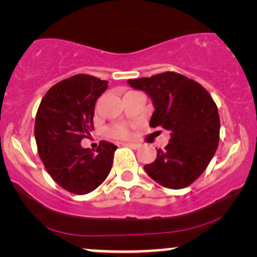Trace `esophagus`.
Wrapping results in <instances>:
<instances>
[{
	"instance_id": "34e87169",
	"label": "esophagus",
	"mask_w": 257,
	"mask_h": 257,
	"mask_svg": "<svg viewBox=\"0 0 257 257\" xmlns=\"http://www.w3.org/2000/svg\"><path fill=\"white\" fill-rule=\"evenodd\" d=\"M123 146L132 148V149H138V148H140V144L138 143H130V142H127V143H123Z\"/></svg>"
}]
</instances>
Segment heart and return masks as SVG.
Returning <instances> with one entry per match:
<instances>
[{
    "label": "heart",
    "mask_w": 257,
    "mask_h": 257,
    "mask_svg": "<svg viewBox=\"0 0 257 257\" xmlns=\"http://www.w3.org/2000/svg\"><path fill=\"white\" fill-rule=\"evenodd\" d=\"M109 134L115 138H127L130 136V128L123 123H119L109 128Z\"/></svg>",
    "instance_id": "heart-1"
}]
</instances>
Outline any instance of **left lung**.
Instances as JSON below:
<instances>
[{"label":"left lung","instance_id":"left-lung-1","mask_svg":"<svg viewBox=\"0 0 257 257\" xmlns=\"http://www.w3.org/2000/svg\"><path fill=\"white\" fill-rule=\"evenodd\" d=\"M152 98L150 126L170 131V143L158 150L156 160L144 166L152 179L168 189L189 186L203 173L218 149L220 117L215 102L201 84L165 72L127 80Z\"/></svg>","mask_w":257,"mask_h":257}]
</instances>
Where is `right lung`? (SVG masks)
<instances>
[{"instance_id":"right-lung-1","label":"right lung","mask_w":257,"mask_h":257,"mask_svg":"<svg viewBox=\"0 0 257 257\" xmlns=\"http://www.w3.org/2000/svg\"><path fill=\"white\" fill-rule=\"evenodd\" d=\"M107 80L77 74L57 83L45 93L35 122V138L45 170L62 189L85 195L109 174L116 146L99 142L96 153L80 142L93 130L95 104Z\"/></svg>"}]
</instances>
